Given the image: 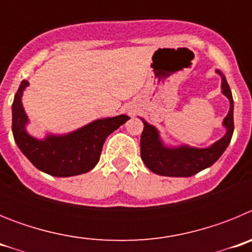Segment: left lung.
Wrapping results in <instances>:
<instances>
[{"mask_svg":"<svg viewBox=\"0 0 252 252\" xmlns=\"http://www.w3.org/2000/svg\"><path fill=\"white\" fill-rule=\"evenodd\" d=\"M217 73L222 77V93L230 101V111L223 120V126L227 130L226 135L207 149L189 146L170 149L164 146L157 128L142 120L144 131L140 141L141 159L155 174L164 177H192L213 165L227 149L233 133V98L224 75L220 70H217Z\"/></svg>","mask_w":252,"mask_h":252,"instance_id":"8db88e82","label":"left lung"}]
</instances>
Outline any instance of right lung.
I'll list each match as a JSON object with an SVG mask.
<instances>
[{"mask_svg": "<svg viewBox=\"0 0 252 252\" xmlns=\"http://www.w3.org/2000/svg\"><path fill=\"white\" fill-rule=\"evenodd\" d=\"M28 86V81H22L13 99V139L32 165L46 174L73 177L92 170L98 162L107 136L130 119L126 115H120L97 120L68 135H49L45 140H37L25 130L28 116L22 107L21 95Z\"/></svg>", "mask_w": 252, "mask_h": 252, "instance_id": "obj_1", "label": "right lung"}]
</instances>
